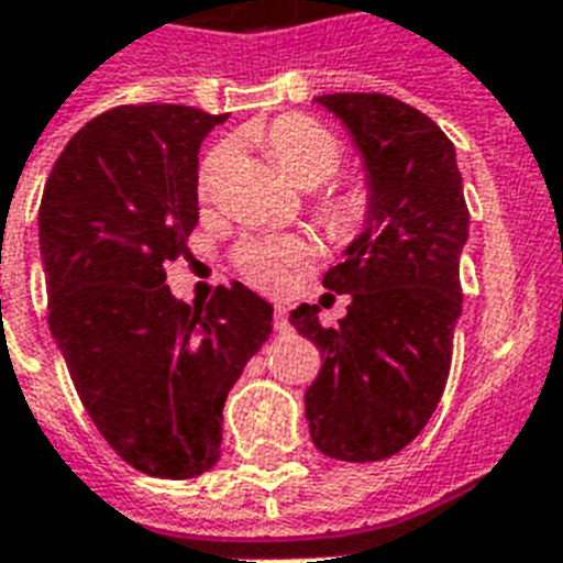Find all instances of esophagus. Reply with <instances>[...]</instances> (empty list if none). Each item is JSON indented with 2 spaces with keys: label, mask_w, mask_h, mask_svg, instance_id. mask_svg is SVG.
Here are the masks:
<instances>
[{
  "label": "esophagus",
  "mask_w": 563,
  "mask_h": 563,
  "mask_svg": "<svg viewBox=\"0 0 563 563\" xmlns=\"http://www.w3.org/2000/svg\"><path fill=\"white\" fill-rule=\"evenodd\" d=\"M274 329L277 332H289V321H286V309L283 306H274Z\"/></svg>",
  "instance_id": "1"
}]
</instances>
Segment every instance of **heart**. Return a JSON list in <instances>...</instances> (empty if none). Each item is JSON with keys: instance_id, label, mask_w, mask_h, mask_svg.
I'll use <instances>...</instances> for the list:
<instances>
[{"instance_id": "heart-1", "label": "heart", "mask_w": 563, "mask_h": 563, "mask_svg": "<svg viewBox=\"0 0 563 563\" xmlns=\"http://www.w3.org/2000/svg\"><path fill=\"white\" fill-rule=\"evenodd\" d=\"M266 150L291 181L300 187H314L327 181L341 164V144L323 123L306 115H286L268 126ZM231 158V147H217L205 155L199 167V190L208 194L213 178ZM323 222L332 234H355L369 213V190L361 181L332 190L321 205ZM312 249L300 236H263V240L242 242L236 249V266L263 289H280L295 277V272L309 263Z\"/></svg>"}]
</instances>
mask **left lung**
Returning <instances> with one entry per match:
<instances>
[{"label":"left lung","mask_w":563,"mask_h":563,"mask_svg":"<svg viewBox=\"0 0 563 563\" xmlns=\"http://www.w3.org/2000/svg\"><path fill=\"white\" fill-rule=\"evenodd\" d=\"M314 100L358 150L369 213L344 263L323 274L329 291L353 297L346 318L323 327L309 303L289 314L323 358L306 422L321 454L376 463L419 437L445 390L468 208L454 144L424 112L376 91Z\"/></svg>","instance_id":"8db88e82"}]
</instances>
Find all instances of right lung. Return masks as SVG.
Returning <instances> with one entry per match:
<instances>
[{
  "label": "right lung",
  "mask_w": 563,
  "mask_h": 563,
  "mask_svg": "<svg viewBox=\"0 0 563 563\" xmlns=\"http://www.w3.org/2000/svg\"><path fill=\"white\" fill-rule=\"evenodd\" d=\"M225 118L109 109L59 153L40 205L54 341L95 428L150 477L217 465L228 390L272 335V303L242 283L208 306L164 283L199 222V147Z\"/></svg>",
  "instance_id": "right-lung-1"
}]
</instances>
